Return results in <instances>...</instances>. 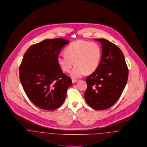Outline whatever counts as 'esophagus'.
Returning <instances> with one entry per match:
<instances>
[{
    "mask_svg": "<svg viewBox=\"0 0 147 147\" xmlns=\"http://www.w3.org/2000/svg\"><path fill=\"white\" fill-rule=\"evenodd\" d=\"M77 81H78V80H75V79L72 80V82L73 84H75V83L77 82Z\"/></svg>",
    "mask_w": 147,
    "mask_h": 147,
    "instance_id": "obj_1",
    "label": "esophagus"
}]
</instances>
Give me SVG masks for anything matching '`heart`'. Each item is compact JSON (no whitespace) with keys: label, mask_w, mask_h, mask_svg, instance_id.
I'll list each match as a JSON object with an SVG mask.
<instances>
[{"label":"heart","mask_w":147,"mask_h":147,"mask_svg":"<svg viewBox=\"0 0 147 147\" xmlns=\"http://www.w3.org/2000/svg\"><path fill=\"white\" fill-rule=\"evenodd\" d=\"M66 54L60 55L57 62L63 71L70 72L74 63L76 64L70 73L72 78L82 77L94 72L100 62L101 50L100 45L94 42L77 40L65 49Z\"/></svg>","instance_id":"b5f03b06"}]
</instances>
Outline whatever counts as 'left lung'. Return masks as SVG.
Returning a JSON list of instances; mask_svg holds the SVG:
<instances>
[{"label": "left lung", "instance_id": "8db88e82", "mask_svg": "<svg viewBox=\"0 0 147 147\" xmlns=\"http://www.w3.org/2000/svg\"><path fill=\"white\" fill-rule=\"evenodd\" d=\"M102 46L101 59L96 70L86 80L85 99L92 108L105 110L121 97L127 84L128 70L121 49L107 40L94 39Z\"/></svg>", "mask_w": 147, "mask_h": 147}]
</instances>
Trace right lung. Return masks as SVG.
<instances>
[{"instance_id": "right-lung-1", "label": "right lung", "mask_w": 147, "mask_h": 147, "mask_svg": "<svg viewBox=\"0 0 147 147\" xmlns=\"http://www.w3.org/2000/svg\"><path fill=\"white\" fill-rule=\"evenodd\" d=\"M69 41L47 39L31 45L24 55L19 76L24 90L37 107L47 111L59 108L72 85L57 62L62 48Z\"/></svg>"}]
</instances>
